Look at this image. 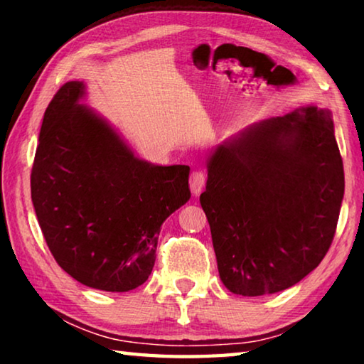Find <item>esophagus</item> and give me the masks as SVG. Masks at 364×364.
I'll use <instances>...</instances> for the list:
<instances>
[{
    "label": "esophagus",
    "mask_w": 364,
    "mask_h": 364,
    "mask_svg": "<svg viewBox=\"0 0 364 364\" xmlns=\"http://www.w3.org/2000/svg\"><path fill=\"white\" fill-rule=\"evenodd\" d=\"M205 173L204 171L200 170H196L191 173V178H189V186H191V191H193L194 196H199L200 191L204 189L205 186Z\"/></svg>",
    "instance_id": "obj_1"
}]
</instances>
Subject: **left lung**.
I'll return each mask as SVG.
<instances>
[{"label":"left lung","mask_w":364,"mask_h":364,"mask_svg":"<svg viewBox=\"0 0 364 364\" xmlns=\"http://www.w3.org/2000/svg\"><path fill=\"white\" fill-rule=\"evenodd\" d=\"M207 171L200 205L228 291L281 292L321 263L345 189L329 109L300 107L245 128L217 146Z\"/></svg>","instance_id":"1"}]
</instances>
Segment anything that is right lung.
Masks as SVG:
<instances>
[{"label":"right lung","instance_id":"obj_1","mask_svg":"<svg viewBox=\"0 0 364 364\" xmlns=\"http://www.w3.org/2000/svg\"><path fill=\"white\" fill-rule=\"evenodd\" d=\"M67 82L43 117L32 202L53 257L82 284L128 292L149 278L160 226L191 197L188 165L139 159Z\"/></svg>","mask_w":364,"mask_h":364}]
</instances>
